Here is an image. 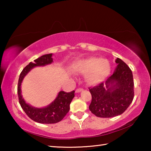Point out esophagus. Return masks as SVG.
<instances>
[{
  "label": "esophagus",
  "mask_w": 151,
  "mask_h": 151,
  "mask_svg": "<svg viewBox=\"0 0 151 151\" xmlns=\"http://www.w3.org/2000/svg\"><path fill=\"white\" fill-rule=\"evenodd\" d=\"M83 91V88H78L77 89H76V93H80V92H81V91Z\"/></svg>",
  "instance_id": "34e87169"
}]
</instances>
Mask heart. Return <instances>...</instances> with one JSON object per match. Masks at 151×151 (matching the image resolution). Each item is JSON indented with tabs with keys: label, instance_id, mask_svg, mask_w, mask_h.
Instances as JSON below:
<instances>
[{
	"label": "heart",
	"instance_id": "heart-1",
	"mask_svg": "<svg viewBox=\"0 0 151 151\" xmlns=\"http://www.w3.org/2000/svg\"><path fill=\"white\" fill-rule=\"evenodd\" d=\"M76 69L88 74L87 80L91 84L101 83L106 78L111 70V65L107 60L91 57L81 60L76 65Z\"/></svg>",
	"mask_w": 151,
	"mask_h": 151
}]
</instances>
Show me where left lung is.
Returning a JSON list of instances; mask_svg holds the SVG:
<instances>
[{
	"instance_id": "8db88e82",
	"label": "left lung",
	"mask_w": 151,
	"mask_h": 151,
	"mask_svg": "<svg viewBox=\"0 0 151 151\" xmlns=\"http://www.w3.org/2000/svg\"><path fill=\"white\" fill-rule=\"evenodd\" d=\"M113 75L106 81L88 88L92 96L89 110L101 118H111L126 111L134 98V81L129 66L119 58Z\"/></svg>"
}]
</instances>
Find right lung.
Here are the masks:
<instances>
[{"mask_svg":"<svg viewBox=\"0 0 151 151\" xmlns=\"http://www.w3.org/2000/svg\"><path fill=\"white\" fill-rule=\"evenodd\" d=\"M52 62V54L42 55L35 60L34 63H30L25 66L20 73L19 78L17 93L20 106L30 119L39 123L54 124L60 122L69 111L70 104L75 96V91L70 93L60 91L54 102H52L50 105L42 109L34 108L25 103L20 93V85L25 75L35 66H45Z\"/></svg>","mask_w":151,"mask_h":151,"instance_id":"obj_1","label":"right lung"}]
</instances>
